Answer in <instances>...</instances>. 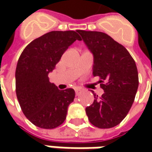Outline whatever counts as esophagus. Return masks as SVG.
I'll return each mask as SVG.
<instances>
[{"mask_svg": "<svg viewBox=\"0 0 152 152\" xmlns=\"http://www.w3.org/2000/svg\"><path fill=\"white\" fill-rule=\"evenodd\" d=\"M80 92H81V91L79 89H75V94H76V96H79V94H80Z\"/></svg>", "mask_w": 152, "mask_h": 152, "instance_id": "1", "label": "esophagus"}]
</instances>
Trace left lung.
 Here are the masks:
<instances>
[{
	"label": "left lung",
	"mask_w": 152,
	"mask_h": 152,
	"mask_svg": "<svg viewBox=\"0 0 152 152\" xmlns=\"http://www.w3.org/2000/svg\"><path fill=\"white\" fill-rule=\"evenodd\" d=\"M78 33L93 53V75L100 77L104 91L102 96L94 94V102L85 108L86 114L97 128L115 127L127 116L134 101L139 86L135 61L124 45L107 34L85 30Z\"/></svg>",
	"instance_id": "8db88e82"
}]
</instances>
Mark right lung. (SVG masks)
<instances>
[{"instance_id":"add662e5","label":"right lung","mask_w":152,"mask_h":152,"mask_svg":"<svg viewBox=\"0 0 152 152\" xmlns=\"http://www.w3.org/2000/svg\"><path fill=\"white\" fill-rule=\"evenodd\" d=\"M81 38L78 33L51 31L34 39L23 50L16 67V94L23 114L41 129H55L66 119L73 102V89L60 91L49 80L69 45Z\"/></svg>"}]
</instances>
